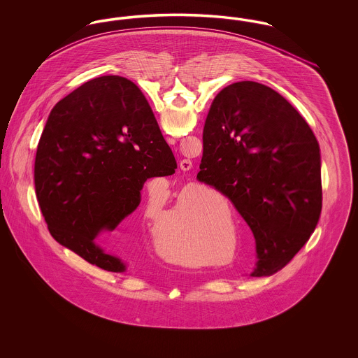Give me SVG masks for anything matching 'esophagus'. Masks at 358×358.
<instances>
[{"instance_id":"1","label":"esophagus","mask_w":358,"mask_h":358,"mask_svg":"<svg viewBox=\"0 0 358 358\" xmlns=\"http://www.w3.org/2000/svg\"><path fill=\"white\" fill-rule=\"evenodd\" d=\"M180 168H181L182 171H190V169H192V161H190V159H182V161L180 162Z\"/></svg>"}]
</instances>
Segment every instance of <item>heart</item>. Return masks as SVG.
Wrapping results in <instances>:
<instances>
[{"mask_svg":"<svg viewBox=\"0 0 358 358\" xmlns=\"http://www.w3.org/2000/svg\"><path fill=\"white\" fill-rule=\"evenodd\" d=\"M231 224V206L220 196L193 189L177 206L152 222L154 243L161 255L171 262L192 264L199 257V244L209 231ZM217 254L229 251V240L212 245Z\"/></svg>","mask_w":358,"mask_h":358,"instance_id":"b5f03b06","label":"heart"}]
</instances>
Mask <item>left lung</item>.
Segmentation results:
<instances>
[{"label": "left lung", "mask_w": 358, "mask_h": 358, "mask_svg": "<svg viewBox=\"0 0 358 358\" xmlns=\"http://www.w3.org/2000/svg\"><path fill=\"white\" fill-rule=\"evenodd\" d=\"M197 180L228 197L251 228L259 259L252 276L287 266L320 222V143L302 115L267 85L238 82L216 95Z\"/></svg>", "instance_id": "1"}]
</instances>
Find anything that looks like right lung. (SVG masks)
<instances>
[{
  "mask_svg": "<svg viewBox=\"0 0 358 358\" xmlns=\"http://www.w3.org/2000/svg\"><path fill=\"white\" fill-rule=\"evenodd\" d=\"M176 158L145 95L122 76L87 82L52 108L34 159V190L50 234L102 270L124 263L96 243L139 205L152 177L171 176Z\"/></svg>",
  "mask_w": 358,
  "mask_h": 358,
  "instance_id": "add662e5",
  "label": "right lung"
}]
</instances>
